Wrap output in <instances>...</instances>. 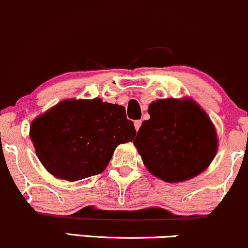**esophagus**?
I'll return each instance as SVG.
<instances>
[{"label": "esophagus", "mask_w": 248, "mask_h": 248, "mask_svg": "<svg viewBox=\"0 0 248 248\" xmlns=\"http://www.w3.org/2000/svg\"><path fill=\"white\" fill-rule=\"evenodd\" d=\"M134 125H135V129H136V131H139V129L141 127V125H142V121H135Z\"/></svg>", "instance_id": "obj_1"}]
</instances>
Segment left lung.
<instances>
[{"label": "left lung", "mask_w": 248, "mask_h": 248, "mask_svg": "<svg viewBox=\"0 0 248 248\" xmlns=\"http://www.w3.org/2000/svg\"><path fill=\"white\" fill-rule=\"evenodd\" d=\"M134 144L153 175L180 183L208 168L217 152V135L208 114L192 99H159L148 108Z\"/></svg>", "instance_id": "8db88e82"}]
</instances>
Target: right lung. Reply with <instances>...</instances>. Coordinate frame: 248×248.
Returning <instances> with one entry per match:
<instances>
[{
  "label": "right lung",
  "mask_w": 248,
  "mask_h": 248,
  "mask_svg": "<svg viewBox=\"0 0 248 248\" xmlns=\"http://www.w3.org/2000/svg\"><path fill=\"white\" fill-rule=\"evenodd\" d=\"M135 136L124 107L99 98L61 101L30 127L38 159L53 177L68 181L104 172L117 145Z\"/></svg>",
  "instance_id": "add662e5"
}]
</instances>
